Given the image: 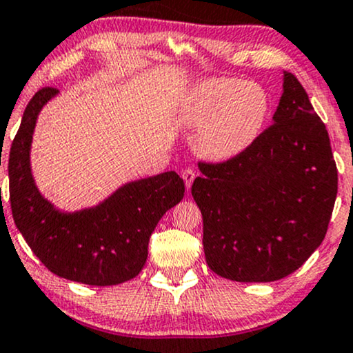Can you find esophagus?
Returning a JSON list of instances; mask_svg holds the SVG:
<instances>
[{
  "label": "esophagus",
  "instance_id": "esophagus-1",
  "mask_svg": "<svg viewBox=\"0 0 353 353\" xmlns=\"http://www.w3.org/2000/svg\"><path fill=\"white\" fill-rule=\"evenodd\" d=\"M182 179L185 182V188H190V184H192L194 179H196V171H194L192 168H185L184 171H182Z\"/></svg>",
  "mask_w": 353,
  "mask_h": 353
}]
</instances>
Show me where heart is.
Here are the masks:
<instances>
[{
    "instance_id": "1",
    "label": "heart",
    "mask_w": 353,
    "mask_h": 353,
    "mask_svg": "<svg viewBox=\"0 0 353 353\" xmlns=\"http://www.w3.org/2000/svg\"><path fill=\"white\" fill-rule=\"evenodd\" d=\"M269 109V94L259 83L214 78L190 89L181 106V119L189 128H199L196 148L201 156L228 161L255 143Z\"/></svg>"
}]
</instances>
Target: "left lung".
I'll use <instances>...</instances> for the list:
<instances>
[{
    "mask_svg": "<svg viewBox=\"0 0 353 353\" xmlns=\"http://www.w3.org/2000/svg\"><path fill=\"white\" fill-rule=\"evenodd\" d=\"M272 121L237 157L199 163L190 189L208 265L236 282L295 272L322 244L337 197L329 132L292 72Z\"/></svg>",
    "mask_w": 353,
    "mask_h": 353,
    "instance_id": "obj_1",
    "label": "left lung"
}]
</instances>
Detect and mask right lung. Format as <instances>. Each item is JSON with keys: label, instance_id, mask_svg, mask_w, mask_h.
I'll use <instances>...</instances> for the list:
<instances>
[{"label": "right lung", "instance_id": "1", "mask_svg": "<svg viewBox=\"0 0 353 353\" xmlns=\"http://www.w3.org/2000/svg\"><path fill=\"white\" fill-rule=\"evenodd\" d=\"M58 89L43 88L28 103L10 151V201L14 224L52 274L88 285H116L136 277L148 259L161 217L184 197L174 171L128 182L99 205L61 212L36 188L30 149L39 111Z\"/></svg>", "mask_w": 353, "mask_h": 353}]
</instances>
